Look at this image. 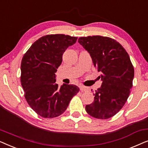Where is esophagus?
Wrapping results in <instances>:
<instances>
[{
  "label": "esophagus",
  "mask_w": 148,
  "mask_h": 148,
  "mask_svg": "<svg viewBox=\"0 0 148 148\" xmlns=\"http://www.w3.org/2000/svg\"><path fill=\"white\" fill-rule=\"evenodd\" d=\"M79 89H80V90L82 91V92H87V91L88 90V88H86V87L83 86H79Z\"/></svg>",
  "instance_id": "1"
}]
</instances>
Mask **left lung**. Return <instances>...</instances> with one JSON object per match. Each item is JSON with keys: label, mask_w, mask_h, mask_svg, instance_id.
<instances>
[{"label": "left lung", "mask_w": 148, "mask_h": 148, "mask_svg": "<svg viewBox=\"0 0 148 148\" xmlns=\"http://www.w3.org/2000/svg\"><path fill=\"white\" fill-rule=\"evenodd\" d=\"M78 42L90 54L102 81L86 112L98 119L111 118L124 106L133 86L134 68L129 54L119 42L106 36L80 37Z\"/></svg>", "instance_id": "8db88e82"}]
</instances>
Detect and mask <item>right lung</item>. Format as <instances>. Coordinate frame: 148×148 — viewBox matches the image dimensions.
Returning <instances> with one entry per match:
<instances>
[{
    "label": "right lung",
    "mask_w": 148,
    "mask_h": 148,
    "mask_svg": "<svg viewBox=\"0 0 148 148\" xmlns=\"http://www.w3.org/2000/svg\"><path fill=\"white\" fill-rule=\"evenodd\" d=\"M77 38L49 34L36 40L25 52L21 63V84L29 106L40 116L52 119L62 114L79 88L75 85L58 87L55 73L62 54Z\"/></svg>",
    "instance_id": "1"
}]
</instances>
